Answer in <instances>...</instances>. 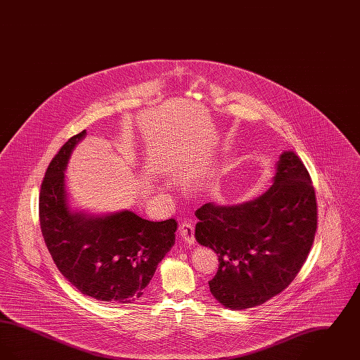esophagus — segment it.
I'll return each instance as SVG.
<instances>
[{"instance_id":"esophagus-1","label":"esophagus","mask_w":360,"mask_h":360,"mask_svg":"<svg viewBox=\"0 0 360 360\" xmlns=\"http://www.w3.org/2000/svg\"><path fill=\"white\" fill-rule=\"evenodd\" d=\"M179 235L188 244H194V228L190 223H182L179 225Z\"/></svg>"}]
</instances>
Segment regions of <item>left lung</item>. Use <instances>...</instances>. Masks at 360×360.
Listing matches in <instances>:
<instances>
[{
    "label": "left lung",
    "instance_id": "8db88e82",
    "mask_svg": "<svg viewBox=\"0 0 360 360\" xmlns=\"http://www.w3.org/2000/svg\"><path fill=\"white\" fill-rule=\"evenodd\" d=\"M273 182L252 201L233 206L209 202L195 212V239L220 262L209 289L225 308H254L282 292L300 273L314 241V188L292 151L279 156Z\"/></svg>",
    "mask_w": 360,
    "mask_h": 360
}]
</instances>
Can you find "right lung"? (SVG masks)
Segmentation results:
<instances>
[{"label": "right lung", "instance_id": "1", "mask_svg": "<svg viewBox=\"0 0 360 360\" xmlns=\"http://www.w3.org/2000/svg\"><path fill=\"white\" fill-rule=\"evenodd\" d=\"M86 131L69 139L44 175L39 217L58 270L82 294L110 304L140 298L175 243L176 221H148L131 210L90 216L71 210L65 170Z\"/></svg>", "mask_w": 360, "mask_h": 360}]
</instances>
